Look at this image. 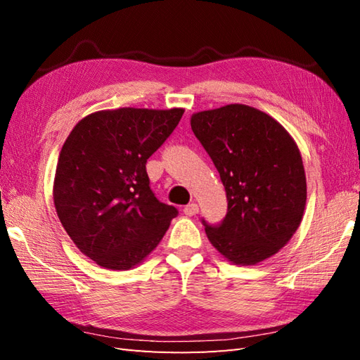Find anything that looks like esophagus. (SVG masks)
I'll return each mask as SVG.
<instances>
[{
  "instance_id": "obj_1",
  "label": "esophagus",
  "mask_w": 360,
  "mask_h": 360,
  "mask_svg": "<svg viewBox=\"0 0 360 360\" xmlns=\"http://www.w3.org/2000/svg\"><path fill=\"white\" fill-rule=\"evenodd\" d=\"M198 212H200V207H198V204H195V202L188 204V205H186V207H184V213H186L187 217H195Z\"/></svg>"
}]
</instances>
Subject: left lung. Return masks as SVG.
I'll return each instance as SVG.
<instances>
[{
    "label": "left lung",
    "instance_id": "obj_1",
    "mask_svg": "<svg viewBox=\"0 0 360 360\" xmlns=\"http://www.w3.org/2000/svg\"><path fill=\"white\" fill-rule=\"evenodd\" d=\"M190 125L227 195L223 223L202 221L209 241L233 264L264 262L292 238L307 205L295 141L269 114L241 103L195 112Z\"/></svg>",
    "mask_w": 360,
    "mask_h": 360
}]
</instances>
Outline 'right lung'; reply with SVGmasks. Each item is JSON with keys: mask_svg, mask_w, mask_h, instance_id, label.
Returning a JSON list of instances; mask_svg holds the SVG:
<instances>
[{"mask_svg": "<svg viewBox=\"0 0 360 360\" xmlns=\"http://www.w3.org/2000/svg\"><path fill=\"white\" fill-rule=\"evenodd\" d=\"M182 114L129 106L96 111L63 143L52 188L57 215L82 254L105 269L142 263L178 215L151 192L145 164Z\"/></svg>", "mask_w": 360, "mask_h": 360, "instance_id": "right-lung-1", "label": "right lung"}]
</instances>
